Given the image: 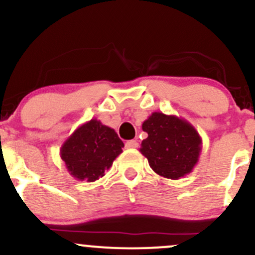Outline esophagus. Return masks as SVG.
I'll use <instances>...</instances> for the list:
<instances>
[{
  "label": "esophagus",
  "mask_w": 255,
  "mask_h": 255,
  "mask_svg": "<svg viewBox=\"0 0 255 255\" xmlns=\"http://www.w3.org/2000/svg\"><path fill=\"white\" fill-rule=\"evenodd\" d=\"M137 141H135V140H128L127 142H126V147L127 148H135L137 147Z\"/></svg>",
  "instance_id": "obj_1"
}]
</instances>
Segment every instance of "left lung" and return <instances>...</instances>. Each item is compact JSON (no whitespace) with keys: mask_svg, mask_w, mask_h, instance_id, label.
<instances>
[{"mask_svg":"<svg viewBox=\"0 0 255 255\" xmlns=\"http://www.w3.org/2000/svg\"><path fill=\"white\" fill-rule=\"evenodd\" d=\"M148 134L139 151L159 176L178 180L198 164L203 140L187 120L163 113H152L142 124Z\"/></svg>","mask_w":255,"mask_h":255,"instance_id":"left-lung-1","label":"left lung"}]
</instances>
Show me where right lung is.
Segmentation results:
<instances>
[{
	"mask_svg": "<svg viewBox=\"0 0 255 255\" xmlns=\"http://www.w3.org/2000/svg\"><path fill=\"white\" fill-rule=\"evenodd\" d=\"M124 146L113 128L92 119L79 126L67 137L60 154L73 177L93 182L104 176L116 157L122 153Z\"/></svg>",
	"mask_w": 255,
	"mask_h": 255,
	"instance_id": "obj_1",
	"label": "right lung"
}]
</instances>
